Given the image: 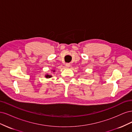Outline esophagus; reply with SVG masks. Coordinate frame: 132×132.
Instances as JSON below:
<instances>
[{
	"label": "esophagus",
	"instance_id": "obj_1",
	"mask_svg": "<svg viewBox=\"0 0 132 132\" xmlns=\"http://www.w3.org/2000/svg\"><path fill=\"white\" fill-rule=\"evenodd\" d=\"M65 66L67 68H69V67L70 66V63H66L65 64Z\"/></svg>",
	"mask_w": 132,
	"mask_h": 132
}]
</instances>
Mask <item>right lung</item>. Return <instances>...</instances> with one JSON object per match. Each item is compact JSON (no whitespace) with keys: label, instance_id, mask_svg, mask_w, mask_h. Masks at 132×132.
Here are the masks:
<instances>
[{"label":"right lung","instance_id":"add662e5","mask_svg":"<svg viewBox=\"0 0 132 132\" xmlns=\"http://www.w3.org/2000/svg\"><path fill=\"white\" fill-rule=\"evenodd\" d=\"M54 71H55V70H53V72H54ZM52 77V76L51 75H49V74H46V75H45V77H46V78H51Z\"/></svg>","mask_w":132,"mask_h":132}]
</instances>
